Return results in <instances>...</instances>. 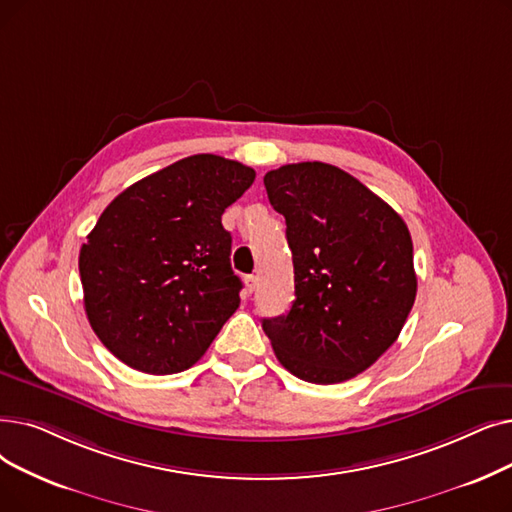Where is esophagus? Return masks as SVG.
Wrapping results in <instances>:
<instances>
[{"label": "esophagus", "mask_w": 512, "mask_h": 512, "mask_svg": "<svg viewBox=\"0 0 512 512\" xmlns=\"http://www.w3.org/2000/svg\"><path fill=\"white\" fill-rule=\"evenodd\" d=\"M244 284H247V291H249V293H253L255 288H257V276H253V274L244 276Z\"/></svg>", "instance_id": "obj_1"}]
</instances>
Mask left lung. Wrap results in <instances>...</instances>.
I'll return each instance as SVG.
<instances>
[{
  "instance_id": "obj_1",
  "label": "left lung",
  "mask_w": 512,
  "mask_h": 512,
  "mask_svg": "<svg viewBox=\"0 0 512 512\" xmlns=\"http://www.w3.org/2000/svg\"><path fill=\"white\" fill-rule=\"evenodd\" d=\"M263 184L286 219L295 268L293 307L263 318L265 335L278 362L301 381H349L395 343L414 305L408 226L335 165H282Z\"/></svg>"
}]
</instances>
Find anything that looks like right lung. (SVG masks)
<instances>
[{
    "label": "right lung",
    "mask_w": 512,
    "mask_h": 512,
    "mask_svg": "<svg viewBox=\"0 0 512 512\" xmlns=\"http://www.w3.org/2000/svg\"><path fill=\"white\" fill-rule=\"evenodd\" d=\"M255 171L194 154L123 190L79 253L85 314L129 368L173 374L198 362L240 305L221 215Z\"/></svg>",
    "instance_id": "obj_1"
}]
</instances>
